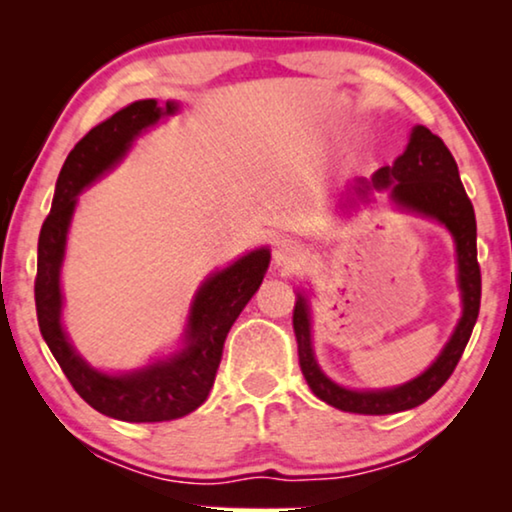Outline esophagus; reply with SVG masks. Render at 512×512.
Listing matches in <instances>:
<instances>
[{
	"instance_id": "esophagus-1",
	"label": "esophagus",
	"mask_w": 512,
	"mask_h": 512,
	"mask_svg": "<svg viewBox=\"0 0 512 512\" xmlns=\"http://www.w3.org/2000/svg\"><path fill=\"white\" fill-rule=\"evenodd\" d=\"M275 263L284 270H293L303 263V249L296 240H282L275 247Z\"/></svg>"
}]
</instances>
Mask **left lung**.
Segmentation results:
<instances>
[{
    "label": "left lung",
    "mask_w": 512,
    "mask_h": 512,
    "mask_svg": "<svg viewBox=\"0 0 512 512\" xmlns=\"http://www.w3.org/2000/svg\"><path fill=\"white\" fill-rule=\"evenodd\" d=\"M375 188H389L391 198L398 205L412 209V212L433 216L445 223L447 230L457 242L459 261V286L464 296V314L459 326L447 342L436 363L408 384L387 391H352L342 389L321 373L312 354L310 342V312L303 296L296 300L293 310V331L298 340V359L307 384L314 396L326 401L333 408L356 412V415H394V412L410 410L422 405L436 394L457 368L471 338L475 321L480 312V265H478V242H475V212L471 200L459 179L457 160L447 149L443 139L433 135L429 128L417 125L412 130L408 149L396 158L391 167H382L373 174Z\"/></svg>",
    "instance_id": "8db88e82"
}]
</instances>
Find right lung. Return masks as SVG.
Masks as SVG:
<instances>
[{
    "instance_id": "obj_1",
    "label": "right lung",
    "mask_w": 512,
    "mask_h": 512,
    "mask_svg": "<svg viewBox=\"0 0 512 512\" xmlns=\"http://www.w3.org/2000/svg\"><path fill=\"white\" fill-rule=\"evenodd\" d=\"M174 111V102H167L163 109L156 100H139L95 125L69 151L55 184L51 214L39 233L34 303L41 335L76 394L90 408L123 422H170L205 403L230 326L258 291L270 263V251L258 249L209 277L191 307L186 347L170 361L130 375H104L90 368L69 345L60 326V263L76 195L118 163L139 132Z\"/></svg>"
}]
</instances>
